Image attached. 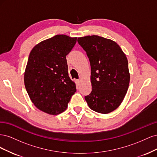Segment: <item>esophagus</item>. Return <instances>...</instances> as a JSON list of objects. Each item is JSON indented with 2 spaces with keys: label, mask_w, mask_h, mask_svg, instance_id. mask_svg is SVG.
Instances as JSON below:
<instances>
[{
  "label": "esophagus",
  "mask_w": 157,
  "mask_h": 157,
  "mask_svg": "<svg viewBox=\"0 0 157 157\" xmlns=\"http://www.w3.org/2000/svg\"><path fill=\"white\" fill-rule=\"evenodd\" d=\"M77 82L79 85L80 83H81V80H77Z\"/></svg>",
  "instance_id": "esophagus-1"
}]
</instances>
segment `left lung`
I'll return each mask as SVG.
<instances>
[{"label":"left lung","mask_w":157,"mask_h":157,"mask_svg":"<svg viewBox=\"0 0 157 157\" xmlns=\"http://www.w3.org/2000/svg\"><path fill=\"white\" fill-rule=\"evenodd\" d=\"M91 66L92 92L84 97L89 107L103 114L113 111L124 99L130 83L126 55L115 41L98 35L78 38Z\"/></svg>","instance_id":"8db88e82"}]
</instances>
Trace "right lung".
<instances>
[{
	"mask_svg": "<svg viewBox=\"0 0 157 157\" xmlns=\"http://www.w3.org/2000/svg\"><path fill=\"white\" fill-rule=\"evenodd\" d=\"M77 40L57 35L40 42L30 52L24 83L31 100L39 110L53 115L63 112L77 90L69 77L66 59Z\"/></svg>",
	"mask_w": 157,
	"mask_h": 157,
	"instance_id": "add662e5",
	"label": "right lung"
}]
</instances>
